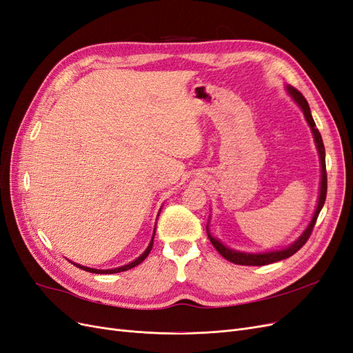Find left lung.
I'll list each match as a JSON object with an SVG mask.
<instances>
[{
    "instance_id": "8db88e82",
    "label": "left lung",
    "mask_w": 353,
    "mask_h": 353,
    "mask_svg": "<svg viewBox=\"0 0 353 353\" xmlns=\"http://www.w3.org/2000/svg\"><path fill=\"white\" fill-rule=\"evenodd\" d=\"M288 92L293 97V100L299 104V108L303 110V114L306 117V121L311 126L314 138H315V143H316V148H318V153H319V159H321V190H319V199H318V206L315 209L314 213V218L309 223V227L306 228V231L302 234L301 237H299L290 248H287L284 250H279V252H270V253H243V252H236V250H231L228 248H225L221 241L213 239L210 234L208 232L209 240L213 244V248L218 250V253L222 256V258H225L227 261L236 263V265H248V266H263V265H270L274 262H279L283 259L290 258L293 256L297 250H301L305 243L307 241V239L311 237L312 230L316 223V218L319 215V212H321L324 203H325V197H327V170H325V148H324V143H323V138L319 131L316 130V125L312 119V114H311V109H309V104L306 101V99L302 95V92H299L296 88L293 87H288Z\"/></svg>"
}]
</instances>
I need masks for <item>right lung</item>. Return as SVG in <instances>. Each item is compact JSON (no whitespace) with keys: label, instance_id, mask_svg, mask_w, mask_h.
Returning a JSON list of instances; mask_svg holds the SVG:
<instances>
[{"label":"right lung","instance_id":"obj_1","mask_svg":"<svg viewBox=\"0 0 353 353\" xmlns=\"http://www.w3.org/2000/svg\"><path fill=\"white\" fill-rule=\"evenodd\" d=\"M153 239H154V234H153ZM153 239H152L150 244H148V248L145 249V252L140 256V258L135 259V261L131 262V263L125 265V266H121V268H114V270H94V268H87V266H81V265H77V263H74V265H77L78 268H81V270H83V271L92 272V274H116V272H123V271H128V270L134 268V266H137V265H140V263L147 258L148 253H150V250H152V248H153Z\"/></svg>","mask_w":353,"mask_h":353}]
</instances>
